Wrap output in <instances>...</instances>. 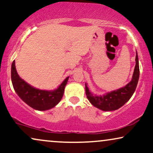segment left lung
Wrapping results in <instances>:
<instances>
[{"label":"left lung","mask_w":153,"mask_h":153,"mask_svg":"<svg viewBox=\"0 0 153 153\" xmlns=\"http://www.w3.org/2000/svg\"><path fill=\"white\" fill-rule=\"evenodd\" d=\"M136 66L132 79L126 86L114 90L102 96L94 95L90 92L85 83V92L87 98L91 104L103 111H115L125 105L132 97L137 86L139 78V65L138 54H136Z\"/></svg>","instance_id":"1"}]
</instances>
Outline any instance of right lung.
Here are the masks:
<instances>
[{"instance_id":"add662e5","label":"right lung","mask_w":153,"mask_h":153,"mask_svg":"<svg viewBox=\"0 0 153 153\" xmlns=\"http://www.w3.org/2000/svg\"><path fill=\"white\" fill-rule=\"evenodd\" d=\"M69 77L65 79L57 89L53 91L41 90L30 86L20 78L16 70L15 62L11 67V79L14 89L26 104L38 111H47L59 103L64 95L65 87Z\"/></svg>"}]
</instances>
